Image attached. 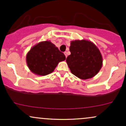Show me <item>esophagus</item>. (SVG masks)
I'll use <instances>...</instances> for the list:
<instances>
[{
    "instance_id": "1",
    "label": "esophagus",
    "mask_w": 126,
    "mask_h": 126,
    "mask_svg": "<svg viewBox=\"0 0 126 126\" xmlns=\"http://www.w3.org/2000/svg\"><path fill=\"white\" fill-rule=\"evenodd\" d=\"M64 55H65L66 57H67V52H64Z\"/></svg>"
}]
</instances>
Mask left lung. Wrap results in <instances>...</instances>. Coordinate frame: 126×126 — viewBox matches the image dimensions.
Segmentation results:
<instances>
[{"mask_svg": "<svg viewBox=\"0 0 126 126\" xmlns=\"http://www.w3.org/2000/svg\"><path fill=\"white\" fill-rule=\"evenodd\" d=\"M71 52L66 63L72 74L81 79L92 78L98 74L103 65L100 50L88 40H75L70 42Z\"/></svg>", "mask_w": 126, "mask_h": 126, "instance_id": "left-lung-1", "label": "left lung"}]
</instances>
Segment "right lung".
Wrapping results in <instances>:
<instances>
[{
    "label": "right lung",
    "instance_id": "add662e5",
    "mask_svg": "<svg viewBox=\"0 0 126 126\" xmlns=\"http://www.w3.org/2000/svg\"><path fill=\"white\" fill-rule=\"evenodd\" d=\"M63 52L49 41L34 45L26 55V63L34 74L45 76L52 73L59 62L65 60Z\"/></svg>",
    "mask_w": 126,
    "mask_h": 126
}]
</instances>
